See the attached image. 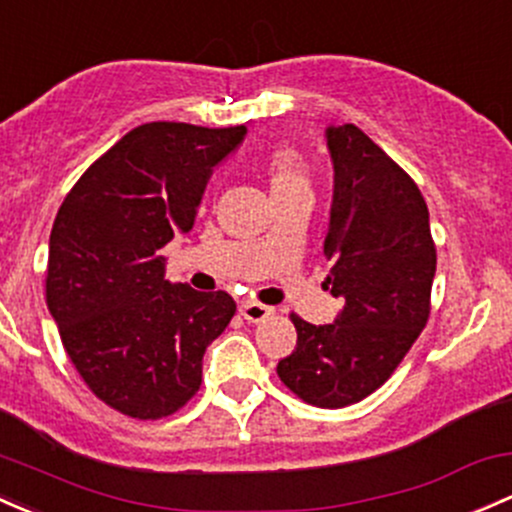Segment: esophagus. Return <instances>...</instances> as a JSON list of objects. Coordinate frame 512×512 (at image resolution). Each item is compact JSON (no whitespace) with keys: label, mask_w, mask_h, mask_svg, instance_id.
<instances>
[{"label":"esophagus","mask_w":512,"mask_h":512,"mask_svg":"<svg viewBox=\"0 0 512 512\" xmlns=\"http://www.w3.org/2000/svg\"><path fill=\"white\" fill-rule=\"evenodd\" d=\"M240 314H242V319L250 321V324H260V321L270 319V316L274 314V309L272 306L260 304V301H242Z\"/></svg>","instance_id":"34e87169"}]
</instances>
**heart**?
<instances>
[{
    "instance_id": "1",
    "label": "heart",
    "mask_w": 512,
    "mask_h": 512,
    "mask_svg": "<svg viewBox=\"0 0 512 512\" xmlns=\"http://www.w3.org/2000/svg\"><path fill=\"white\" fill-rule=\"evenodd\" d=\"M267 171V184H270V193L274 191H287V188L306 186V164L304 157L294 147L272 149L265 159Z\"/></svg>"
}]
</instances>
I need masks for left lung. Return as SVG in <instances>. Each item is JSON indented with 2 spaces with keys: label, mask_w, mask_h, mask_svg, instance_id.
Returning <instances> with one entry per match:
<instances>
[{
  "label": "left lung",
  "mask_w": 512,
  "mask_h": 512,
  "mask_svg": "<svg viewBox=\"0 0 512 512\" xmlns=\"http://www.w3.org/2000/svg\"><path fill=\"white\" fill-rule=\"evenodd\" d=\"M326 147L333 267L324 287L343 309L324 326L292 314L297 348L277 375L309 405L338 410L378 390L427 326L437 247L417 184L363 129L326 127Z\"/></svg>",
  "instance_id": "left-lung-1"
}]
</instances>
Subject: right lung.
Segmentation results:
<instances>
[{
    "mask_svg": "<svg viewBox=\"0 0 512 512\" xmlns=\"http://www.w3.org/2000/svg\"><path fill=\"white\" fill-rule=\"evenodd\" d=\"M245 134V125H139L58 208L48 311L85 385L127 417L181 410L201 387L203 353L233 319L230 294L171 284L161 247L193 228L213 169Z\"/></svg>",
    "mask_w": 512,
    "mask_h": 512,
    "instance_id": "add662e5",
    "label": "right lung"
}]
</instances>
